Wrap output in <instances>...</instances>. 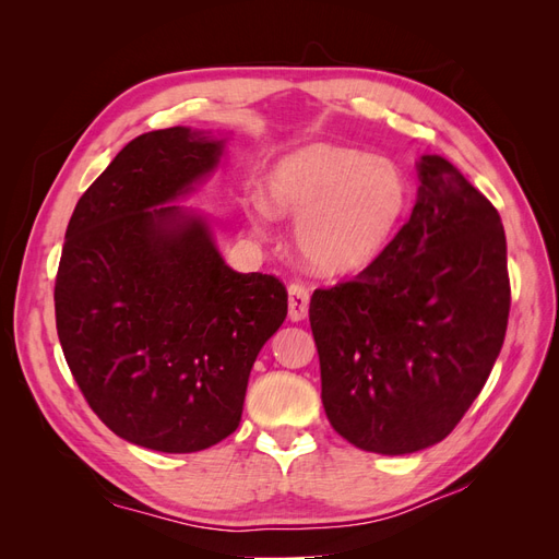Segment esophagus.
Segmentation results:
<instances>
[{
    "instance_id": "1",
    "label": "esophagus",
    "mask_w": 559,
    "mask_h": 559,
    "mask_svg": "<svg viewBox=\"0 0 559 559\" xmlns=\"http://www.w3.org/2000/svg\"><path fill=\"white\" fill-rule=\"evenodd\" d=\"M310 310V289L306 284H289V319L300 321Z\"/></svg>"
}]
</instances>
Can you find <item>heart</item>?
<instances>
[{
  "label": "heart",
  "instance_id": "b5f03b06",
  "mask_svg": "<svg viewBox=\"0 0 559 559\" xmlns=\"http://www.w3.org/2000/svg\"><path fill=\"white\" fill-rule=\"evenodd\" d=\"M270 210L298 218L296 247L319 275H354L392 242L411 202L401 167L384 156L317 142L286 154L267 177ZM267 207H257V226Z\"/></svg>",
  "mask_w": 559,
  "mask_h": 559
}]
</instances>
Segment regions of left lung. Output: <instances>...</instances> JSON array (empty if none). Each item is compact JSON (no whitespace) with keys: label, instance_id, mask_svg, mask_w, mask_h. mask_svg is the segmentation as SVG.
Instances as JSON below:
<instances>
[{"label":"left lung","instance_id":"left-lung-1","mask_svg":"<svg viewBox=\"0 0 559 559\" xmlns=\"http://www.w3.org/2000/svg\"><path fill=\"white\" fill-rule=\"evenodd\" d=\"M408 222L361 273L317 289L310 326L331 427L368 452L425 450L460 425L511 310L501 216L441 156H421Z\"/></svg>","mask_w":559,"mask_h":559}]
</instances>
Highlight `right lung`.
Masks as SVG:
<instances>
[{"instance_id":"add662e5","label":"right lung","mask_w":559,"mask_h":559,"mask_svg":"<svg viewBox=\"0 0 559 559\" xmlns=\"http://www.w3.org/2000/svg\"><path fill=\"white\" fill-rule=\"evenodd\" d=\"M222 151L205 130L140 134L64 233L56 326L67 366L93 413L148 450L198 452L238 429L251 366L286 317L277 277L235 273L200 216L165 205Z\"/></svg>"}]
</instances>
